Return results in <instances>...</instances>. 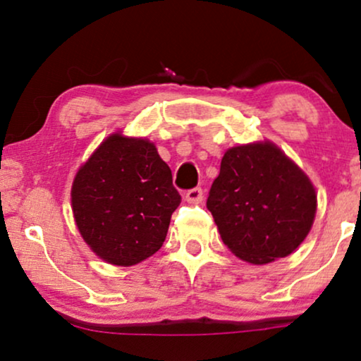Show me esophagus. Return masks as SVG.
Instances as JSON below:
<instances>
[{"label": "esophagus", "instance_id": "34e87169", "mask_svg": "<svg viewBox=\"0 0 361 361\" xmlns=\"http://www.w3.org/2000/svg\"><path fill=\"white\" fill-rule=\"evenodd\" d=\"M185 200L189 202V204H200V202L204 200V190H202L200 187H195V189L187 190Z\"/></svg>", "mask_w": 361, "mask_h": 361}]
</instances>
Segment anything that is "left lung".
<instances>
[{"mask_svg": "<svg viewBox=\"0 0 361 361\" xmlns=\"http://www.w3.org/2000/svg\"><path fill=\"white\" fill-rule=\"evenodd\" d=\"M221 240L251 264L289 256L312 228L317 195L302 169L271 141L230 147L207 199Z\"/></svg>", "mask_w": 361, "mask_h": 361, "instance_id": "8db88e82", "label": "left lung"}]
</instances>
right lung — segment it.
<instances>
[{"label": "right lung", "instance_id": "1", "mask_svg": "<svg viewBox=\"0 0 361 361\" xmlns=\"http://www.w3.org/2000/svg\"><path fill=\"white\" fill-rule=\"evenodd\" d=\"M71 195L85 243L98 258L125 268L161 248L180 204L156 146L121 133L108 136L80 166Z\"/></svg>", "mask_w": 361, "mask_h": 361}]
</instances>
